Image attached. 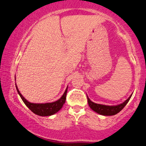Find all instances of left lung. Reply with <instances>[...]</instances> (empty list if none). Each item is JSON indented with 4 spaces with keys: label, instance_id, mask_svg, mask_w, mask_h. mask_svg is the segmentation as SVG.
Returning a JSON list of instances; mask_svg holds the SVG:
<instances>
[{
    "label": "left lung",
    "instance_id": "8db88e82",
    "mask_svg": "<svg viewBox=\"0 0 146 146\" xmlns=\"http://www.w3.org/2000/svg\"><path fill=\"white\" fill-rule=\"evenodd\" d=\"M131 96H132V94L125 101L121 103V104L117 105H105L102 104H97V103H95L90 101L88 96H87V99L89 106L93 111L103 115H113L119 113L125 107V105L127 104L128 102L129 101L130 99L131 98Z\"/></svg>",
    "mask_w": 146,
    "mask_h": 146
}]
</instances>
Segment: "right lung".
<instances>
[{"label":"right lung","mask_w":146,"mask_h":146,"mask_svg":"<svg viewBox=\"0 0 146 146\" xmlns=\"http://www.w3.org/2000/svg\"><path fill=\"white\" fill-rule=\"evenodd\" d=\"M17 91L18 92L19 95L20 96L21 99L23 101L26 106L29 108L30 110L32 111L33 113L36 114V115H40V116H49V115H54V113H57L58 111L62 108L63 105L64 104L66 101V92H67L68 87L66 88L65 91H64L63 95L61 96L60 99L57 100L56 101L52 102V103H33L28 101L22 95L18 88H17V85L15 84Z\"/></svg>","instance_id":"add662e5"}]
</instances>
